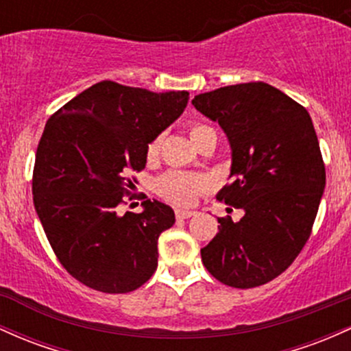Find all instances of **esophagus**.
<instances>
[{
	"label": "esophagus",
	"mask_w": 351,
	"mask_h": 351,
	"mask_svg": "<svg viewBox=\"0 0 351 351\" xmlns=\"http://www.w3.org/2000/svg\"><path fill=\"white\" fill-rule=\"evenodd\" d=\"M194 215H195V212H192V210H180V208H177L176 210L177 219H191V217H194Z\"/></svg>",
	"instance_id": "esophagus-1"
}]
</instances>
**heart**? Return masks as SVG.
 Instances as JSON below:
<instances>
[{"instance_id":"heart-1","label":"heart","mask_w":351,"mask_h":351,"mask_svg":"<svg viewBox=\"0 0 351 351\" xmlns=\"http://www.w3.org/2000/svg\"><path fill=\"white\" fill-rule=\"evenodd\" d=\"M210 131L212 129L207 128V125H200V124L192 125L191 137L192 141H194V144L204 136V134ZM159 145H160L159 137L152 139L151 143L147 144V156L154 157L157 152H159ZM156 187H157V192H159L165 200L176 204V206L187 207V206H192V204L195 202L199 192H202L204 189H206V180L199 176L186 174V172H180V171H172V172H167V174H164L162 177H159Z\"/></svg>"}]
</instances>
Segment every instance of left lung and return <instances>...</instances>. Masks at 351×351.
Wrapping results in <instances>:
<instances>
[{"label":"left lung","instance_id":"8db88e82","mask_svg":"<svg viewBox=\"0 0 351 351\" xmlns=\"http://www.w3.org/2000/svg\"><path fill=\"white\" fill-rule=\"evenodd\" d=\"M219 123L232 151L230 184L217 199L243 217L219 219V232L200 249L206 269L235 289L274 280L310 237L325 189V165L312 117L267 82H245L192 99Z\"/></svg>","mask_w":351,"mask_h":351}]
</instances>
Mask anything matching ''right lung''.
<instances>
[{"mask_svg":"<svg viewBox=\"0 0 351 351\" xmlns=\"http://www.w3.org/2000/svg\"><path fill=\"white\" fill-rule=\"evenodd\" d=\"M187 90L152 93L101 81L46 123L33 172V200L54 254L76 280L104 293L139 289L157 269V240L174 210L144 200L119 214L129 174L147 162V144L179 119Z\"/></svg>","mask_w":351,"mask_h":351,"instance_id":"obj_1","label":"right lung"}]
</instances>
